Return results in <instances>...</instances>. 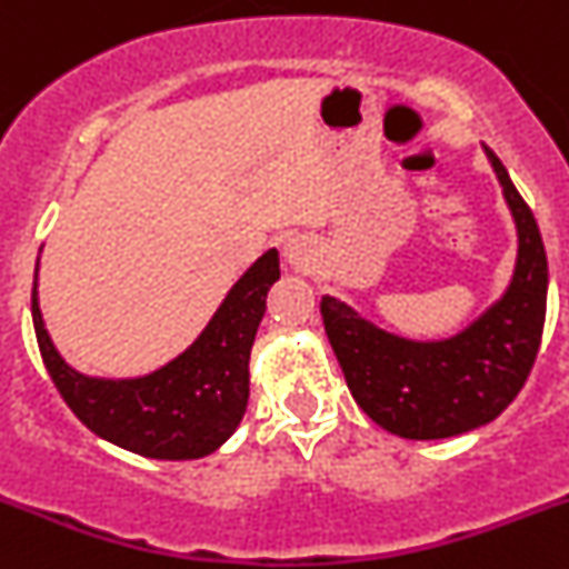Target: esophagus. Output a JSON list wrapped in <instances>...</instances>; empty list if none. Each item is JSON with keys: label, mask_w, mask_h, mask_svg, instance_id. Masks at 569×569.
Returning a JSON list of instances; mask_svg holds the SVG:
<instances>
[{"label": "esophagus", "mask_w": 569, "mask_h": 569, "mask_svg": "<svg viewBox=\"0 0 569 569\" xmlns=\"http://www.w3.org/2000/svg\"><path fill=\"white\" fill-rule=\"evenodd\" d=\"M283 258L291 269H306L311 263V247L302 238H289L283 247Z\"/></svg>", "instance_id": "1"}]
</instances>
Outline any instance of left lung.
<instances>
[{"label":"left lung","instance_id":"obj_1","mask_svg":"<svg viewBox=\"0 0 569 569\" xmlns=\"http://www.w3.org/2000/svg\"><path fill=\"white\" fill-rule=\"evenodd\" d=\"M482 148L519 238L513 278L500 300L469 328L438 342L385 331L337 297L320 302L350 396L398 438H455L493 421L522 390L539 353L548 309V254L506 164L491 148Z\"/></svg>","mask_w":569,"mask_h":569}]
</instances>
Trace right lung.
I'll list each match as a JSON object with an SVG mask.
<instances>
[{"instance_id": "add662e5", "label": "right lung", "mask_w": 569, "mask_h": 569, "mask_svg": "<svg viewBox=\"0 0 569 569\" xmlns=\"http://www.w3.org/2000/svg\"><path fill=\"white\" fill-rule=\"evenodd\" d=\"M278 278V249H269L236 280L204 331L177 359L137 379H100L63 362L52 345L39 309L36 267L33 326L41 359L69 410L98 438L153 460L204 458L247 412L249 353Z\"/></svg>"}]
</instances>
